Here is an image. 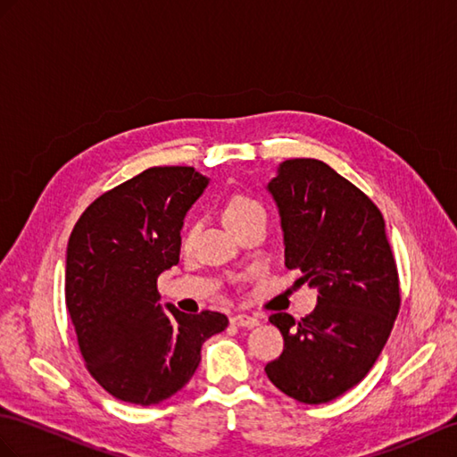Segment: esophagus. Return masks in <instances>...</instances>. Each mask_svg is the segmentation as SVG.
Listing matches in <instances>:
<instances>
[{
  "instance_id": "1",
  "label": "esophagus",
  "mask_w": 457,
  "mask_h": 457,
  "mask_svg": "<svg viewBox=\"0 0 457 457\" xmlns=\"http://www.w3.org/2000/svg\"><path fill=\"white\" fill-rule=\"evenodd\" d=\"M230 321H232V324H235V326H242V328H255V326H260V320L250 316V314H237V316H232Z\"/></svg>"
}]
</instances>
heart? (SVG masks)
<instances>
[{
  "label": "heart",
  "mask_w": 457,
  "mask_h": 457,
  "mask_svg": "<svg viewBox=\"0 0 457 457\" xmlns=\"http://www.w3.org/2000/svg\"><path fill=\"white\" fill-rule=\"evenodd\" d=\"M260 215H265L263 205L258 202V199H253L252 195H246V194L230 195L225 207H222V219H225L227 227L230 230L238 228L242 222Z\"/></svg>",
  "instance_id": "b5f03b06"
}]
</instances>
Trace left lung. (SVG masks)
Masks as SVG:
<instances>
[{
    "mask_svg": "<svg viewBox=\"0 0 457 457\" xmlns=\"http://www.w3.org/2000/svg\"><path fill=\"white\" fill-rule=\"evenodd\" d=\"M267 192L279 209L287 270L318 288V304L300 321L270 316L285 349L265 374L300 403H328L369 374L399 312L386 222L357 186L316 159L281 162Z\"/></svg>",
    "mask_w": 457,
    "mask_h": 457,
    "instance_id": "obj_1",
    "label": "left lung"
}]
</instances>
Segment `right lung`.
<instances>
[{"label": "right lung", "mask_w": 457, "mask_h": 457, "mask_svg": "<svg viewBox=\"0 0 457 457\" xmlns=\"http://www.w3.org/2000/svg\"><path fill=\"white\" fill-rule=\"evenodd\" d=\"M209 184L192 166H153L100 195L77 220L65 306L95 380L120 402L154 405L190 382L219 312L159 304V275L180 260L184 217Z\"/></svg>", "instance_id": "right-lung-1"}]
</instances>
